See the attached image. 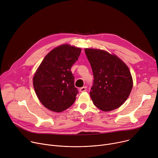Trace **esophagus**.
Instances as JSON below:
<instances>
[{
  "label": "esophagus",
  "mask_w": 158,
  "mask_h": 158,
  "mask_svg": "<svg viewBox=\"0 0 158 158\" xmlns=\"http://www.w3.org/2000/svg\"><path fill=\"white\" fill-rule=\"evenodd\" d=\"M87 90V87H83L81 88L80 89V91L81 92H85Z\"/></svg>",
  "instance_id": "34e87169"
}]
</instances>
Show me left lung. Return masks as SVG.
Listing matches in <instances>:
<instances>
[{
	"mask_svg": "<svg viewBox=\"0 0 158 158\" xmlns=\"http://www.w3.org/2000/svg\"><path fill=\"white\" fill-rule=\"evenodd\" d=\"M91 65L94 83L90 92L94 105L103 111L119 107L127 99L133 87V80L126 64L107 51L85 48Z\"/></svg>",
	"mask_w": 158,
	"mask_h": 158,
	"instance_id": "8db88e82",
	"label": "left lung"
}]
</instances>
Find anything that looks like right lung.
Here are the masks:
<instances>
[{"label":"right lung","mask_w":158,"mask_h":158,"mask_svg":"<svg viewBox=\"0 0 158 158\" xmlns=\"http://www.w3.org/2000/svg\"><path fill=\"white\" fill-rule=\"evenodd\" d=\"M81 51L68 44L59 45L46 55L36 71L33 87L39 101L48 110L62 112L75 101L78 91L71 68Z\"/></svg>","instance_id":"obj_1"}]
</instances>
